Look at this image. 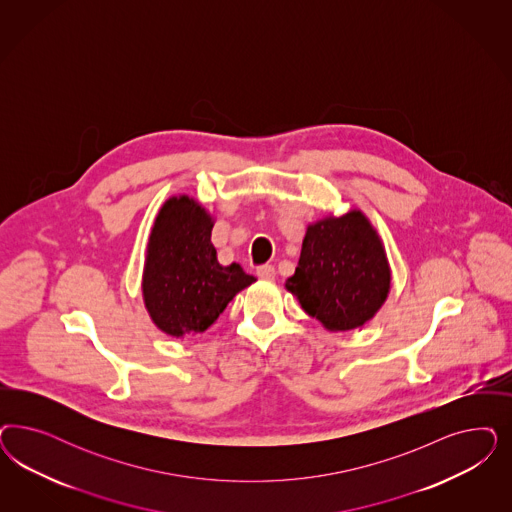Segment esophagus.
I'll list each match as a JSON object with an SVG mask.
<instances>
[{"label":"esophagus","instance_id":"esophagus-1","mask_svg":"<svg viewBox=\"0 0 512 512\" xmlns=\"http://www.w3.org/2000/svg\"><path fill=\"white\" fill-rule=\"evenodd\" d=\"M258 277L260 279H264V281H273L275 279V275H277V271H275V267L273 265H262V267H258Z\"/></svg>","mask_w":512,"mask_h":512}]
</instances>
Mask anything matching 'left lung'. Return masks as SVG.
<instances>
[{"label":"left lung","mask_w":512,"mask_h":512,"mask_svg":"<svg viewBox=\"0 0 512 512\" xmlns=\"http://www.w3.org/2000/svg\"><path fill=\"white\" fill-rule=\"evenodd\" d=\"M284 286L326 330L362 328L379 313L392 288L379 231L360 209L311 222L296 273Z\"/></svg>","instance_id":"left-lung-1"}]
</instances>
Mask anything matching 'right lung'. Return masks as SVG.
Masks as SVG:
<instances>
[{
	"label": "right lung",
	"mask_w": 512,
	"mask_h": 512,
	"mask_svg": "<svg viewBox=\"0 0 512 512\" xmlns=\"http://www.w3.org/2000/svg\"><path fill=\"white\" fill-rule=\"evenodd\" d=\"M215 216L186 194L165 199L154 218L141 292L158 330L184 339L211 328L233 297L256 277L222 265L211 241Z\"/></svg>",
	"instance_id": "add662e5"
}]
</instances>
